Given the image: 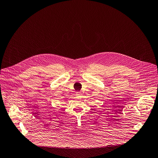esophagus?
<instances>
[{"mask_svg":"<svg viewBox=\"0 0 158 158\" xmlns=\"http://www.w3.org/2000/svg\"><path fill=\"white\" fill-rule=\"evenodd\" d=\"M76 95H78V96H80V95H81V92H76Z\"/></svg>","mask_w":158,"mask_h":158,"instance_id":"1","label":"esophagus"}]
</instances>
